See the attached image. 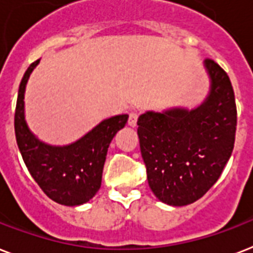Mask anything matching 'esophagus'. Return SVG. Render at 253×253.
Here are the masks:
<instances>
[{"label": "esophagus", "mask_w": 253, "mask_h": 253, "mask_svg": "<svg viewBox=\"0 0 253 253\" xmlns=\"http://www.w3.org/2000/svg\"><path fill=\"white\" fill-rule=\"evenodd\" d=\"M137 113L136 112H131L130 116H128V125L130 126H136V122H137Z\"/></svg>", "instance_id": "esophagus-1"}]
</instances>
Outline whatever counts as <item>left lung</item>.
<instances>
[{
  "instance_id": "left-lung-1",
  "label": "left lung",
  "mask_w": 253,
  "mask_h": 253,
  "mask_svg": "<svg viewBox=\"0 0 253 253\" xmlns=\"http://www.w3.org/2000/svg\"><path fill=\"white\" fill-rule=\"evenodd\" d=\"M212 79L195 110L148 112L137 120L148 184L162 203L182 207L203 198L229 161L237 131L235 96L226 71L205 59Z\"/></svg>"
}]
</instances>
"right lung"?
<instances>
[{
    "instance_id": "1",
    "label": "right lung",
    "mask_w": 253,
    "mask_h": 253,
    "mask_svg": "<svg viewBox=\"0 0 253 253\" xmlns=\"http://www.w3.org/2000/svg\"><path fill=\"white\" fill-rule=\"evenodd\" d=\"M40 59L31 63L20 82L14 128L20 155L27 169L48 198L62 205H80L93 198L101 186L102 169L110 141L126 125L121 114L102 121L91 132L67 147H50L30 132L24 121V89Z\"/></svg>"
}]
</instances>
